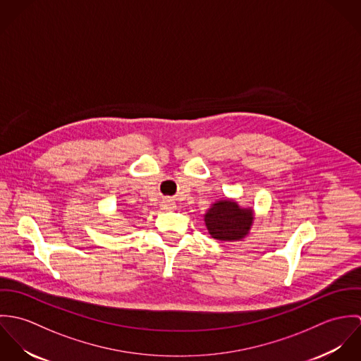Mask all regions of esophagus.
Listing matches in <instances>:
<instances>
[{
  "label": "esophagus",
  "mask_w": 361,
  "mask_h": 361,
  "mask_svg": "<svg viewBox=\"0 0 361 361\" xmlns=\"http://www.w3.org/2000/svg\"><path fill=\"white\" fill-rule=\"evenodd\" d=\"M175 202L172 200V199H164L162 202H161V208L162 209H165V211H169V209H173L175 208Z\"/></svg>",
  "instance_id": "1"
}]
</instances>
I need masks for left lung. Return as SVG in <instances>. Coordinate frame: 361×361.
Wrapping results in <instances>:
<instances>
[{"instance_id":"1","label":"left lung","mask_w":361,"mask_h":361,"mask_svg":"<svg viewBox=\"0 0 361 361\" xmlns=\"http://www.w3.org/2000/svg\"><path fill=\"white\" fill-rule=\"evenodd\" d=\"M255 221L252 208H242L236 202L224 199L214 203L204 215L208 233L216 240L243 239Z\"/></svg>"}]
</instances>
